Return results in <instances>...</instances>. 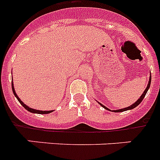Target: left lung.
Listing matches in <instances>:
<instances>
[{
    "mask_svg": "<svg viewBox=\"0 0 160 160\" xmlns=\"http://www.w3.org/2000/svg\"><path fill=\"white\" fill-rule=\"evenodd\" d=\"M150 82H151V75H150V79H149V82H148L147 87H146V88H145V91H144V92H143V93H142V94H141V97H140V98H139L138 99H137V100H136V102H134V103H133V104H132V105H131V106H129V107H127V108H122V109H118V110H110V109H108V108L107 107H105L104 105H102V103H100V102H98V101H97V102H98V103H99V104H100L101 106H102V107L103 108H105V109H106V110H109V111L114 112H120L127 111V110H132V109H133V108H136V107H137V106H138V105L140 104V103H141V101L143 100V98H145V94H146V93H147V91H148V90H149V89H150Z\"/></svg>",
    "mask_w": 160,
    "mask_h": 160,
    "instance_id": "obj_1",
    "label": "left lung"
}]
</instances>
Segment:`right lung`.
I'll list each match as a JSON object with an SVG mask.
<instances>
[{
    "mask_svg": "<svg viewBox=\"0 0 160 160\" xmlns=\"http://www.w3.org/2000/svg\"><path fill=\"white\" fill-rule=\"evenodd\" d=\"M11 85H12L13 93H14L15 96L16 97L17 99H18V101L20 102V104H21L22 106H23V107H24L26 110H28V112H33V113H38V114H48V113H51L52 112H53V110H50V111H41V110H36V109H33V108H29L28 106H27L26 104H24V102H22L21 99H20V98L18 97V95H17L16 93H15V87H14V84H13V82L11 83Z\"/></svg>",
    "mask_w": 160,
    "mask_h": 160,
    "instance_id": "1",
    "label": "right lung"
}]
</instances>
